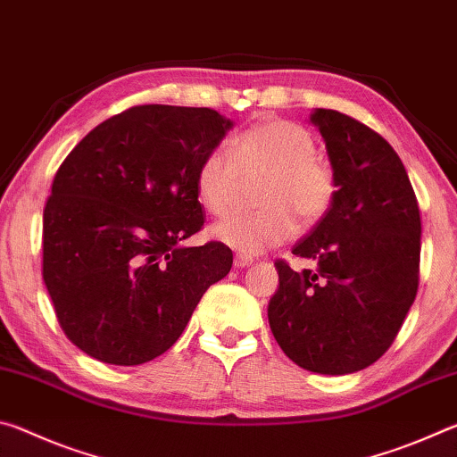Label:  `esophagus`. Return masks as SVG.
<instances>
[{
	"label": "esophagus",
	"instance_id": "obj_1",
	"mask_svg": "<svg viewBox=\"0 0 457 457\" xmlns=\"http://www.w3.org/2000/svg\"><path fill=\"white\" fill-rule=\"evenodd\" d=\"M234 264H236L237 268L252 266V264H253V258H252V256H245V253H236V258H234Z\"/></svg>",
	"mask_w": 457,
	"mask_h": 457
}]
</instances>
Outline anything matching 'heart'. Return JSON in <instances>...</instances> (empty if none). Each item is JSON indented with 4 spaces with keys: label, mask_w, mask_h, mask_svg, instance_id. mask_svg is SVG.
Returning a JSON list of instances; mask_svg holds the SVG:
<instances>
[{
    "label": "heart",
    "mask_w": 457,
    "mask_h": 457,
    "mask_svg": "<svg viewBox=\"0 0 457 457\" xmlns=\"http://www.w3.org/2000/svg\"><path fill=\"white\" fill-rule=\"evenodd\" d=\"M264 175L260 210L213 223L210 234L242 253H260L296 234V218L316 226L335 205L338 181L327 159L316 154L314 137L286 119L264 117L231 137L228 157L207 153L195 171V193L207 212L223 215L236 204L239 177Z\"/></svg>",
    "instance_id": "b5f03b06"
}]
</instances>
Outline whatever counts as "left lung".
Instances as JSON below:
<instances>
[{"label":"left lung","instance_id":"obj_1","mask_svg":"<svg viewBox=\"0 0 457 457\" xmlns=\"http://www.w3.org/2000/svg\"><path fill=\"white\" fill-rule=\"evenodd\" d=\"M311 120L327 143L338 193L327 218L294 245L314 268L276 260L270 298L276 343L298 367L346 375L393 345L420 286L421 218L399 154L373 129L330 108Z\"/></svg>","mask_w":457,"mask_h":457}]
</instances>
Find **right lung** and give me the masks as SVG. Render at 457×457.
<instances>
[{
  "label": "right lung",
  "mask_w": 457,
  "mask_h": 457,
  "mask_svg": "<svg viewBox=\"0 0 457 457\" xmlns=\"http://www.w3.org/2000/svg\"><path fill=\"white\" fill-rule=\"evenodd\" d=\"M229 127L213 108L130 106L60 165L42 276L64 335L92 359L133 367L163 354L228 276L226 244H179L204 228L195 171Z\"/></svg>",
  "instance_id": "1"
}]
</instances>
